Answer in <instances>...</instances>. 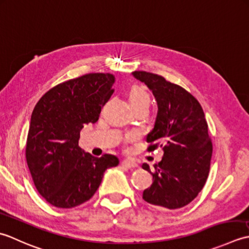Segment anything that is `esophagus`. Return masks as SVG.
I'll return each mask as SVG.
<instances>
[{
	"label": "esophagus",
	"mask_w": 249,
	"mask_h": 249,
	"mask_svg": "<svg viewBox=\"0 0 249 249\" xmlns=\"http://www.w3.org/2000/svg\"><path fill=\"white\" fill-rule=\"evenodd\" d=\"M121 165H124L128 169H134V167H138V163L135 161H131V160H124L121 162Z\"/></svg>",
	"instance_id": "esophagus-1"
}]
</instances>
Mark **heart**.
<instances>
[{
	"instance_id": "obj_1",
	"label": "heart",
	"mask_w": 249,
	"mask_h": 249,
	"mask_svg": "<svg viewBox=\"0 0 249 249\" xmlns=\"http://www.w3.org/2000/svg\"><path fill=\"white\" fill-rule=\"evenodd\" d=\"M128 99L132 107L142 104H148L150 102V96L148 92L141 86H133L129 91Z\"/></svg>"
}]
</instances>
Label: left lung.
Wrapping results in <instances>:
<instances>
[{"label":"left lung","instance_id":"8db88e82","mask_svg":"<svg viewBox=\"0 0 249 249\" xmlns=\"http://www.w3.org/2000/svg\"><path fill=\"white\" fill-rule=\"evenodd\" d=\"M134 77L153 92L158 105L154 129L146 136L148 151L162 147L164 154L153 175V184L143 199L157 207L176 210L195 200L205 185L213 153L202 106L194 95L160 75L135 71Z\"/></svg>","mask_w":249,"mask_h":249}]
</instances>
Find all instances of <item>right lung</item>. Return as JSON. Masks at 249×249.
Listing matches in <instances>:
<instances>
[{"label":"right lung","mask_w":249,"mask_h":249,"mask_svg":"<svg viewBox=\"0 0 249 249\" xmlns=\"http://www.w3.org/2000/svg\"><path fill=\"white\" fill-rule=\"evenodd\" d=\"M114 83L113 74H86L57 85L35 105L25 158L39 195L55 207L72 209L88 201L104 172L119 164L116 156L96 158L78 146L80 131L98 121Z\"/></svg>","instance_id":"add662e5"}]
</instances>
